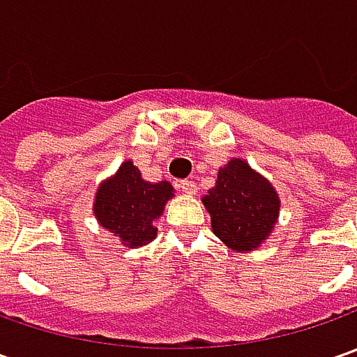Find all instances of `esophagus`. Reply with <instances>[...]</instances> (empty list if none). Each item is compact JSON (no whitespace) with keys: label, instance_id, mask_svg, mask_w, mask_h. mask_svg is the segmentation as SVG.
Segmentation results:
<instances>
[{"label":"esophagus","instance_id":"obj_1","mask_svg":"<svg viewBox=\"0 0 357 357\" xmlns=\"http://www.w3.org/2000/svg\"><path fill=\"white\" fill-rule=\"evenodd\" d=\"M178 186H181V190H183L185 195H195V192H197V183H195V181H181Z\"/></svg>","mask_w":357,"mask_h":357}]
</instances>
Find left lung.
<instances>
[{"label":"left lung","instance_id":"obj_1","mask_svg":"<svg viewBox=\"0 0 357 357\" xmlns=\"http://www.w3.org/2000/svg\"><path fill=\"white\" fill-rule=\"evenodd\" d=\"M213 232L234 252H252L264 244L280 216L276 188L244 158L218 169L216 185L202 197Z\"/></svg>","mask_w":357,"mask_h":357}]
</instances>
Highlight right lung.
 Returning <instances> with one entry per match:
<instances>
[{"label":"right lung","instance_id":"1","mask_svg":"<svg viewBox=\"0 0 357 357\" xmlns=\"http://www.w3.org/2000/svg\"><path fill=\"white\" fill-rule=\"evenodd\" d=\"M174 197L169 181L149 183L132 160L121 162L113 176L97 186L93 214L97 222L127 248H141L157 238L155 220Z\"/></svg>","mask_w":357,"mask_h":357}]
</instances>
